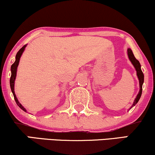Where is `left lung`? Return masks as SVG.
<instances>
[{"label": "left lung", "mask_w": 155, "mask_h": 155, "mask_svg": "<svg viewBox=\"0 0 155 155\" xmlns=\"http://www.w3.org/2000/svg\"><path fill=\"white\" fill-rule=\"evenodd\" d=\"M127 55H128L129 59L130 60L131 63L132 64V65L134 66V67L135 68L137 71V76L138 79H139V82H140V91H139L138 94L137 95L136 98H135L134 102H133V104L132 105V107L129 109V110L132 108L134 106H135L137 104V102L140 100L141 96H142V85L143 83H144V74L142 73V69H141V65L140 63L139 62L138 60L136 59V58L134 57V54H133V52L132 49L130 48H127Z\"/></svg>", "instance_id": "left-lung-1"}]
</instances>
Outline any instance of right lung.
<instances>
[{"label": "right lung", "instance_id": "right-lung-1", "mask_svg": "<svg viewBox=\"0 0 155 155\" xmlns=\"http://www.w3.org/2000/svg\"><path fill=\"white\" fill-rule=\"evenodd\" d=\"M27 44H25L23 46L22 48H21L20 50L18 51V53L16 54V56H15V62L13 63L12 65H11V79H10V86H11V91H12L13 94V97H14V99H15V102H16L17 105L20 108L23 110L25 112H27L26 109H25L24 107H23L22 104L19 102L18 100L17 97H16V95H15V91H14V84H15V78H16V73H17V68L18 66V64H19V61H20V58L21 57V56H22L23 51H24L25 50V48L26 47Z\"/></svg>", "mask_w": 155, "mask_h": 155}]
</instances>
